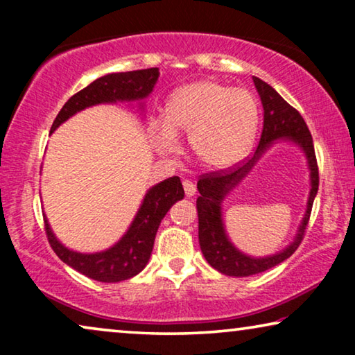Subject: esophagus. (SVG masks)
Returning <instances> with one entry per match:
<instances>
[{
    "label": "esophagus",
    "mask_w": 355,
    "mask_h": 355,
    "mask_svg": "<svg viewBox=\"0 0 355 355\" xmlns=\"http://www.w3.org/2000/svg\"><path fill=\"white\" fill-rule=\"evenodd\" d=\"M182 186H184V192H186L187 197L196 196V186H193L191 181H184Z\"/></svg>",
    "instance_id": "34e87169"
}]
</instances>
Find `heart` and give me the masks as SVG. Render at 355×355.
Wrapping results in <instances>:
<instances>
[{
    "label": "heart",
    "instance_id": "1",
    "mask_svg": "<svg viewBox=\"0 0 355 355\" xmlns=\"http://www.w3.org/2000/svg\"><path fill=\"white\" fill-rule=\"evenodd\" d=\"M259 124L260 106L252 92L197 80L169 96L163 121L153 124V144L162 153L174 155L178 137L187 134L192 157L203 169L226 171L250 153Z\"/></svg>",
    "mask_w": 355,
    "mask_h": 355
}]
</instances>
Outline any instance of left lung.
<instances>
[{
    "label": "left lung",
    "instance_id": "1",
    "mask_svg": "<svg viewBox=\"0 0 355 355\" xmlns=\"http://www.w3.org/2000/svg\"><path fill=\"white\" fill-rule=\"evenodd\" d=\"M252 79H254L255 89L259 92L261 106H263V130H261L259 147L242 166L225 174H208L197 182L198 193H200L197 198V213L198 242H200L202 254L213 268L226 276H234V278H245V276L273 268L297 250L304 237L305 227H307L313 200L318 192V166L317 158H315L313 140L304 118L273 87L259 77H252ZM279 141L297 144L308 159L311 173L308 208L295 239L284 250L266 257H254L237 250L227 236L224 218H222V202L243 180L259 158L273 144Z\"/></svg>",
    "mask_w": 355,
    "mask_h": 355
}]
</instances>
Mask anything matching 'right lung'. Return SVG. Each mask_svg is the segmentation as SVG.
I'll return each instance as SVG.
<instances>
[{"label":"right lung","instance_id":"right-lung-1","mask_svg":"<svg viewBox=\"0 0 355 355\" xmlns=\"http://www.w3.org/2000/svg\"><path fill=\"white\" fill-rule=\"evenodd\" d=\"M158 77V67L130 72H111V74L98 77L66 101L51 125L50 134L55 132L72 116L90 106L135 103L137 110L144 113L145 98L153 92ZM182 198L184 189L178 176L155 184L145 192L132 223L129 225L128 231L119 237V241L108 249L90 252V254L72 250L62 244L53 232L48 218L43 213L48 241L56 255L71 268L101 283H119V281L139 275L147 266L159 223L169 211V208Z\"/></svg>","mask_w":355,"mask_h":355}]
</instances>
